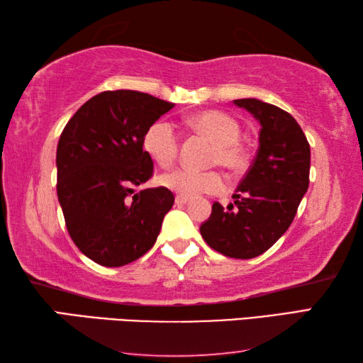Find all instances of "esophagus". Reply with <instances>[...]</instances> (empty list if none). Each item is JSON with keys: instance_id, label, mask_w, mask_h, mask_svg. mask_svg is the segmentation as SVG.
I'll use <instances>...</instances> for the list:
<instances>
[{"instance_id": "obj_1", "label": "esophagus", "mask_w": 363, "mask_h": 363, "mask_svg": "<svg viewBox=\"0 0 363 363\" xmlns=\"http://www.w3.org/2000/svg\"><path fill=\"white\" fill-rule=\"evenodd\" d=\"M189 199H187V196H182V195H177L176 196V203L177 205H186V203H189Z\"/></svg>"}]
</instances>
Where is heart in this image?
<instances>
[{
	"mask_svg": "<svg viewBox=\"0 0 363 363\" xmlns=\"http://www.w3.org/2000/svg\"><path fill=\"white\" fill-rule=\"evenodd\" d=\"M194 130L203 133L216 144L213 163L223 164L230 171H240L247 164V149L238 143L240 126L223 112H205L192 118ZM144 149L160 168L173 167L179 153V134L168 120H157L144 134ZM160 184L182 196L216 194L225 187L224 177L218 171H195L179 168L173 173L160 176Z\"/></svg>",
	"mask_w": 363,
	"mask_h": 363,
	"instance_id": "obj_1",
	"label": "heart"
}]
</instances>
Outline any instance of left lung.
<instances>
[{
	"label": "left lung",
	"mask_w": 363,
	"mask_h": 363,
	"mask_svg": "<svg viewBox=\"0 0 363 363\" xmlns=\"http://www.w3.org/2000/svg\"><path fill=\"white\" fill-rule=\"evenodd\" d=\"M259 121V149L247 176L233 194V203H213L200 225L203 240L220 255L251 259L284 235L309 187L311 147L293 116L272 104L237 99Z\"/></svg>",
	"instance_id": "1"
}]
</instances>
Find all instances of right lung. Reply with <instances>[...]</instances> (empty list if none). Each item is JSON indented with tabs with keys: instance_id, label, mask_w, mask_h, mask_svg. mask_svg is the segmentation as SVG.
Instances as JSON below:
<instances>
[{
	"instance_id": "1",
	"label": "right lung",
	"mask_w": 363,
	"mask_h": 363,
	"mask_svg": "<svg viewBox=\"0 0 363 363\" xmlns=\"http://www.w3.org/2000/svg\"><path fill=\"white\" fill-rule=\"evenodd\" d=\"M174 104L131 89L91 97L67 123L57 144V199L73 243L89 259L120 267L157 242L174 203L167 187L144 189L153 162L144 134Z\"/></svg>"
}]
</instances>
